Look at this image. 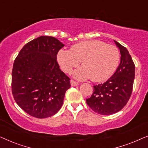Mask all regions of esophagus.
Listing matches in <instances>:
<instances>
[{"label":"esophagus","instance_id":"1","mask_svg":"<svg viewBox=\"0 0 148 148\" xmlns=\"http://www.w3.org/2000/svg\"><path fill=\"white\" fill-rule=\"evenodd\" d=\"M77 85H79V83L75 82V81L74 80H71V86L74 87V86H77Z\"/></svg>","mask_w":148,"mask_h":148}]
</instances>
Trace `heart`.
I'll return each mask as SVG.
<instances>
[{
  "instance_id": "obj_1",
  "label": "heart",
  "mask_w": 148,
  "mask_h": 148,
  "mask_svg": "<svg viewBox=\"0 0 148 148\" xmlns=\"http://www.w3.org/2000/svg\"><path fill=\"white\" fill-rule=\"evenodd\" d=\"M120 55L116 46L100 40H87L74 44L71 50H60L57 60L66 73H71L81 63L83 66L75 70L73 77L79 80L92 77L96 82L108 79L119 65Z\"/></svg>"
}]
</instances>
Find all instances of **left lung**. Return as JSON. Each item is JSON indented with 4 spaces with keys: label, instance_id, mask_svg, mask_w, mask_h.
Returning <instances> with one entry per match:
<instances>
[{
    "label": "left lung",
    "instance_id": "left-lung-1",
    "mask_svg": "<svg viewBox=\"0 0 148 148\" xmlns=\"http://www.w3.org/2000/svg\"><path fill=\"white\" fill-rule=\"evenodd\" d=\"M114 41L121 52V62L113 75L104 84L94 86L87 104L95 112L110 115L120 111L127 104L132 93L135 79V64L129 51Z\"/></svg>",
    "mask_w": 148,
    "mask_h": 148
}]
</instances>
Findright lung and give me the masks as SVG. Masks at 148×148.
<instances>
[{"label": "right lung", "mask_w": 148, "mask_h": 148, "mask_svg": "<svg viewBox=\"0 0 148 148\" xmlns=\"http://www.w3.org/2000/svg\"><path fill=\"white\" fill-rule=\"evenodd\" d=\"M64 45L51 36L28 42L20 50L12 71V94L21 108L38 119L58 112L70 78L60 69L56 56Z\"/></svg>", "instance_id": "obj_1"}]
</instances>
